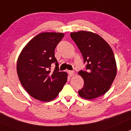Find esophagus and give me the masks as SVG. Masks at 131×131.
<instances>
[{
	"label": "esophagus",
	"instance_id": "obj_1",
	"mask_svg": "<svg viewBox=\"0 0 131 131\" xmlns=\"http://www.w3.org/2000/svg\"><path fill=\"white\" fill-rule=\"evenodd\" d=\"M74 72L72 71V70H69V71H68V75H69L70 77H72V76H74Z\"/></svg>",
	"mask_w": 131,
	"mask_h": 131
}]
</instances>
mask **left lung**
Wrapping results in <instances>:
<instances>
[{
  "label": "left lung",
  "instance_id": "left-lung-1",
  "mask_svg": "<svg viewBox=\"0 0 131 131\" xmlns=\"http://www.w3.org/2000/svg\"><path fill=\"white\" fill-rule=\"evenodd\" d=\"M70 36L87 63V70L78 72L84 81L83 88L78 91L80 96L91 100L105 94L117 74V65L111 47L101 36L90 31L71 32Z\"/></svg>",
  "mask_w": 131,
  "mask_h": 131
}]
</instances>
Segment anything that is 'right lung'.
Here are the masks:
<instances>
[{
  "instance_id": "add662e5",
  "label": "right lung",
  "mask_w": 131,
  "mask_h": 131,
  "mask_svg": "<svg viewBox=\"0 0 131 131\" xmlns=\"http://www.w3.org/2000/svg\"><path fill=\"white\" fill-rule=\"evenodd\" d=\"M64 34L45 32L30 40L20 53L17 62L19 80L26 91L35 99H55L67 81L68 74L59 72L55 48ZM56 68L51 70V64Z\"/></svg>"
}]
</instances>
